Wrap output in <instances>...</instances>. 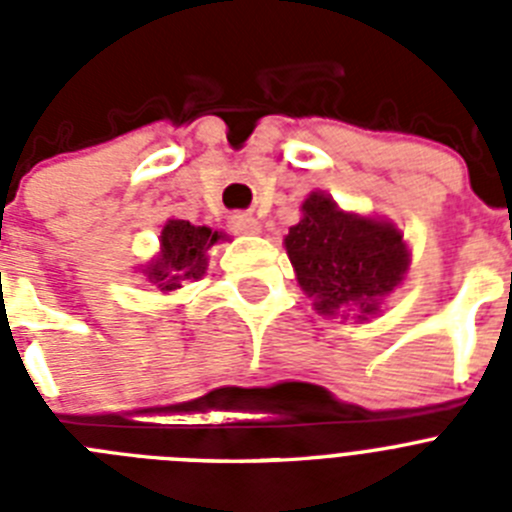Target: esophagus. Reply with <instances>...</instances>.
Masks as SVG:
<instances>
[{"mask_svg":"<svg viewBox=\"0 0 512 512\" xmlns=\"http://www.w3.org/2000/svg\"><path fill=\"white\" fill-rule=\"evenodd\" d=\"M228 228L233 230V233L253 235V233H259L261 225H259V220L251 215V212H233V215L228 217Z\"/></svg>","mask_w":512,"mask_h":512,"instance_id":"obj_1","label":"esophagus"}]
</instances>
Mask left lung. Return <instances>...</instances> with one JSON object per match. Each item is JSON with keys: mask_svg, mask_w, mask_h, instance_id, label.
<instances>
[{"mask_svg": "<svg viewBox=\"0 0 512 512\" xmlns=\"http://www.w3.org/2000/svg\"><path fill=\"white\" fill-rule=\"evenodd\" d=\"M284 246L297 282L325 315L356 305L366 320L402 282L410 264L395 225L348 215L320 192L302 202V220L289 228Z\"/></svg>", "mask_w": 512, "mask_h": 512, "instance_id": "left-lung-1", "label": "left lung"}]
</instances>
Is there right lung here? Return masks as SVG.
<instances>
[{
    "mask_svg": "<svg viewBox=\"0 0 512 512\" xmlns=\"http://www.w3.org/2000/svg\"><path fill=\"white\" fill-rule=\"evenodd\" d=\"M223 235L212 233L205 225H192L187 220H169L161 230V253L146 266L148 282L161 292L182 287L187 279H200L205 274V251L215 246Z\"/></svg>",
    "mask_w": 512,
    "mask_h": 512,
    "instance_id": "right-lung-1",
    "label": "right lung"
}]
</instances>
